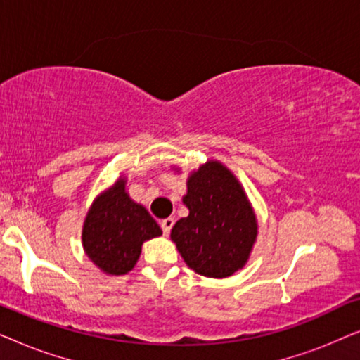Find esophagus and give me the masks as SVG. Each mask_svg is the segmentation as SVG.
Listing matches in <instances>:
<instances>
[{
    "instance_id": "34e87169",
    "label": "esophagus",
    "mask_w": 360,
    "mask_h": 360,
    "mask_svg": "<svg viewBox=\"0 0 360 360\" xmlns=\"http://www.w3.org/2000/svg\"><path fill=\"white\" fill-rule=\"evenodd\" d=\"M174 223H175L174 218H165L160 221V228H162V231H164L165 236L170 234V229L174 228Z\"/></svg>"
}]
</instances>
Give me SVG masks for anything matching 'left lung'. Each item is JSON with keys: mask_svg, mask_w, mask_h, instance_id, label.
I'll return each instance as SVG.
<instances>
[{"mask_svg": "<svg viewBox=\"0 0 360 360\" xmlns=\"http://www.w3.org/2000/svg\"><path fill=\"white\" fill-rule=\"evenodd\" d=\"M188 216L170 238L190 269L210 278L231 277L248 262L257 239V218L228 167L208 160L186 180Z\"/></svg>", "mask_w": 360, "mask_h": 360, "instance_id": "1", "label": "left lung"}]
</instances>
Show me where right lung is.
Returning a JSON list of instances; mask_svg holds the SVG:
<instances>
[{"mask_svg":"<svg viewBox=\"0 0 360 360\" xmlns=\"http://www.w3.org/2000/svg\"><path fill=\"white\" fill-rule=\"evenodd\" d=\"M160 234L149 211L129 198L126 179L121 176L93 201L83 223L82 243L98 269L108 275H124L134 269L142 244Z\"/></svg>","mask_w":360,"mask_h":360,"instance_id":"right-lung-1","label":"right lung"}]
</instances>
